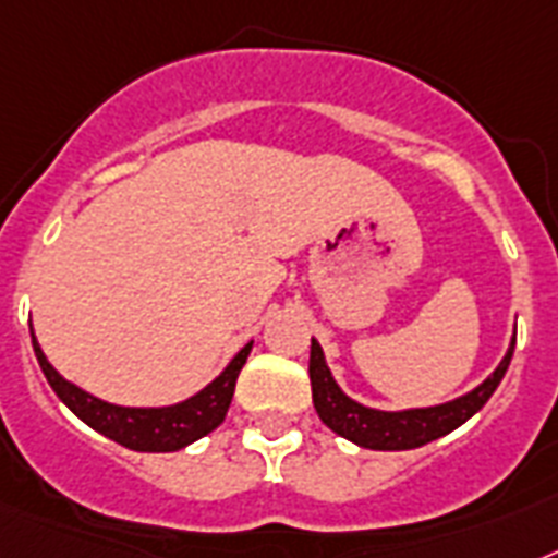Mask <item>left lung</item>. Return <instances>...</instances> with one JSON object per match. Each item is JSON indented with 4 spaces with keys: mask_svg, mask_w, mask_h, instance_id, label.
I'll use <instances>...</instances> for the list:
<instances>
[{
    "mask_svg": "<svg viewBox=\"0 0 558 558\" xmlns=\"http://www.w3.org/2000/svg\"><path fill=\"white\" fill-rule=\"evenodd\" d=\"M513 345H517V331L510 337L502 363L468 395L439 402V405H428V409L383 411L351 400L343 388L337 386L335 374L326 363V354H323V345L312 337V354H308L312 402H315V411L320 414L323 423L329 425L337 437L349 439L360 448H372V451H409V448H420L425 442L446 437L453 428H460L490 400V395L508 372Z\"/></svg>",
    "mask_w": 558,
    "mask_h": 558,
    "instance_id": "1",
    "label": "left lung"
}]
</instances>
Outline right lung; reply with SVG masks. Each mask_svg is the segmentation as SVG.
<instances>
[{
    "mask_svg": "<svg viewBox=\"0 0 558 558\" xmlns=\"http://www.w3.org/2000/svg\"><path fill=\"white\" fill-rule=\"evenodd\" d=\"M31 340L33 354L39 360L50 388L82 423H87L98 434H105L112 442L130 448V451L147 453L181 451V448L192 446L195 439L207 437L209 430L218 428L227 416L232 395H235L238 374H241L252 351V343L243 345L209 386H204L198 395L186 397V400L172 402V405H116V402H107L90 391H84L76 383L64 380L45 357L39 340L33 335V326Z\"/></svg>",
    "mask_w": 558,
    "mask_h": 558,
    "instance_id": "add662e5",
    "label": "right lung"
}]
</instances>
